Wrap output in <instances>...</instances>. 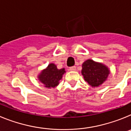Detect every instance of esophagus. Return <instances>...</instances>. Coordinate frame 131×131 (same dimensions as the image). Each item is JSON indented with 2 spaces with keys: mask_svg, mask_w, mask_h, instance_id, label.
Here are the masks:
<instances>
[{
  "mask_svg": "<svg viewBox=\"0 0 131 131\" xmlns=\"http://www.w3.org/2000/svg\"><path fill=\"white\" fill-rule=\"evenodd\" d=\"M69 70H70V71H75V70H76V67L75 66H71V67H70V68H69Z\"/></svg>",
  "mask_w": 131,
  "mask_h": 131,
  "instance_id": "esophagus-1",
  "label": "esophagus"
}]
</instances>
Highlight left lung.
I'll list each match as a JSON object with an SVG mask.
<instances>
[{
  "label": "left lung",
  "mask_w": 131,
  "mask_h": 131,
  "mask_svg": "<svg viewBox=\"0 0 131 131\" xmlns=\"http://www.w3.org/2000/svg\"><path fill=\"white\" fill-rule=\"evenodd\" d=\"M82 75L85 81L92 86H98L102 84L110 74L108 68L100 63L88 60L83 63Z\"/></svg>",
  "instance_id": "left-lung-1"
}]
</instances>
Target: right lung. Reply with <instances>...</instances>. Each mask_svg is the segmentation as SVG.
<instances>
[{
	"label": "right lung",
	"instance_id": "obj_1",
	"mask_svg": "<svg viewBox=\"0 0 131 131\" xmlns=\"http://www.w3.org/2000/svg\"><path fill=\"white\" fill-rule=\"evenodd\" d=\"M66 73L65 69H58L55 64L50 63L39 75V79L45 87L54 88L58 86L62 75Z\"/></svg>",
	"mask_w": 131,
	"mask_h": 131
}]
</instances>
